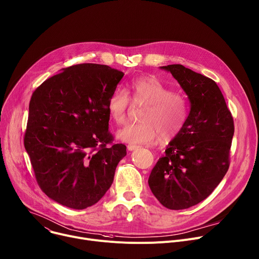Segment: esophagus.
Listing matches in <instances>:
<instances>
[{
    "mask_svg": "<svg viewBox=\"0 0 259 259\" xmlns=\"http://www.w3.org/2000/svg\"><path fill=\"white\" fill-rule=\"evenodd\" d=\"M137 148H139V146H136V145H132V144H129V145L127 146V149H128L129 151H134V150H136Z\"/></svg>",
    "mask_w": 259,
    "mask_h": 259,
    "instance_id": "1",
    "label": "esophagus"
}]
</instances>
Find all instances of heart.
Listing matches in <instances>:
<instances>
[{
	"label": "heart",
	"mask_w": 259,
	"mask_h": 259,
	"mask_svg": "<svg viewBox=\"0 0 259 259\" xmlns=\"http://www.w3.org/2000/svg\"><path fill=\"white\" fill-rule=\"evenodd\" d=\"M129 93L135 103L144 104L141 113L143 122L129 124L117 131V139L132 145H145L160 139H174L183 129L189 111L187 98L175 93L158 78L146 76L134 79L129 84ZM129 97L126 91L116 89L107 102V110L116 124L127 118Z\"/></svg>",
	"instance_id": "1"
}]
</instances>
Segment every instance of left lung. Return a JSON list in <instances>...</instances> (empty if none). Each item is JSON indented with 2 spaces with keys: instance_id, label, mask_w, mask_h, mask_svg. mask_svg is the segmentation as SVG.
<instances>
[{
  "instance_id": "obj_1",
  "label": "left lung",
  "mask_w": 259,
  "mask_h": 259,
  "mask_svg": "<svg viewBox=\"0 0 259 259\" xmlns=\"http://www.w3.org/2000/svg\"><path fill=\"white\" fill-rule=\"evenodd\" d=\"M178 81L191 103L186 123L153 167V195L173 210L205 200L229 168L234 124L217 83L181 64L160 66Z\"/></svg>"
}]
</instances>
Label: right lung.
Here are the masks:
<instances>
[{"label": "right lung", "mask_w": 259, "mask_h": 259, "mask_svg": "<svg viewBox=\"0 0 259 259\" xmlns=\"http://www.w3.org/2000/svg\"><path fill=\"white\" fill-rule=\"evenodd\" d=\"M123 76L108 65L77 64L47 79L31 97L25 149L41 191L66 207L99 202L126 156L125 145H112L107 110Z\"/></svg>", "instance_id": "right-lung-1"}]
</instances>
